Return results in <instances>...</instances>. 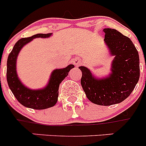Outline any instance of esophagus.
Returning <instances> with one entry per match:
<instances>
[{
  "mask_svg": "<svg viewBox=\"0 0 146 146\" xmlns=\"http://www.w3.org/2000/svg\"><path fill=\"white\" fill-rule=\"evenodd\" d=\"M73 63H74V65L79 66L80 64V60L79 58H76V59H74V61H73Z\"/></svg>",
  "mask_w": 146,
  "mask_h": 146,
  "instance_id": "esophagus-1",
  "label": "esophagus"
}]
</instances>
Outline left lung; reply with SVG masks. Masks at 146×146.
<instances>
[{
    "label": "left lung",
    "instance_id": "left-lung-1",
    "mask_svg": "<svg viewBox=\"0 0 146 146\" xmlns=\"http://www.w3.org/2000/svg\"><path fill=\"white\" fill-rule=\"evenodd\" d=\"M104 41L115 58L112 73L97 80L86 67L82 72L81 86L88 99L96 104L109 106L123 102L133 91L140 77V59L136 47L129 37L117 30L104 28Z\"/></svg>",
    "mask_w": 146,
    "mask_h": 146
}]
</instances>
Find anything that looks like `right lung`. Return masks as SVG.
<instances>
[{
	"instance_id": "1",
	"label": "right lung",
	"mask_w": 146,
	"mask_h": 146,
	"mask_svg": "<svg viewBox=\"0 0 146 146\" xmlns=\"http://www.w3.org/2000/svg\"><path fill=\"white\" fill-rule=\"evenodd\" d=\"M51 33H37L31 37L20 38L13 47L7 60L6 79L11 92L17 101L26 108L43 110L53 107L58 101L60 83L68 75L74 65L70 64L64 69H55L52 72L48 85L42 90H30L23 86L18 79L16 72V60L22 47L33 38H46Z\"/></svg>"
}]
</instances>
